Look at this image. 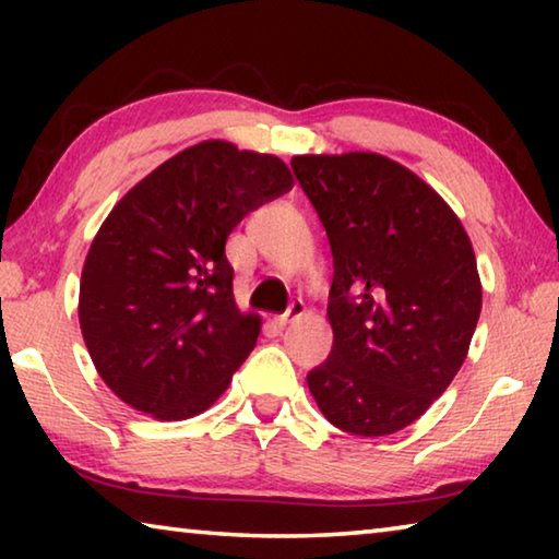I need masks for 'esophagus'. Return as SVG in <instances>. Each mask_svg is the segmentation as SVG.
I'll return each instance as SVG.
<instances>
[{"label":"esophagus","instance_id":"1","mask_svg":"<svg viewBox=\"0 0 559 559\" xmlns=\"http://www.w3.org/2000/svg\"><path fill=\"white\" fill-rule=\"evenodd\" d=\"M302 316H306V302H302V300H293L286 313L276 318V323H278V325H288V323H293V320H298V318H302Z\"/></svg>","mask_w":559,"mask_h":559}]
</instances>
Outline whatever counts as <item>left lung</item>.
<instances>
[{
	"instance_id": "obj_1",
	"label": "left lung",
	"mask_w": 559,
	"mask_h": 559,
	"mask_svg": "<svg viewBox=\"0 0 559 559\" xmlns=\"http://www.w3.org/2000/svg\"><path fill=\"white\" fill-rule=\"evenodd\" d=\"M293 175L333 251V349L308 372L330 424L386 437L447 392L480 316L466 229L412 169L377 153L298 155Z\"/></svg>"
}]
</instances>
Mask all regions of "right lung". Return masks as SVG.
<instances>
[{
    "label": "right lung",
    "mask_w": 559,
    "mask_h": 559,
    "mask_svg": "<svg viewBox=\"0 0 559 559\" xmlns=\"http://www.w3.org/2000/svg\"><path fill=\"white\" fill-rule=\"evenodd\" d=\"M293 187L286 163L206 140L153 169L112 206L81 273L93 365L132 409L189 419L219 400L257 345L234 300V226Z\"/></svg>",
    "instance_id": "right-lung-1"
}]
</instances>
